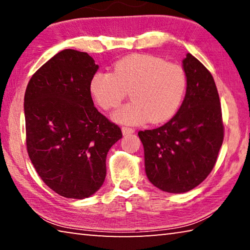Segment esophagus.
Wrapping results in <instances>:
<instances>
[{"label": "esophagus", "instance_id": "esophagus-1", "mask_svg": "<svg viewBox=\"0 0 250 250\" xmlns=\"http://www.w3.org/2000/svg\"><path fill=\"white\" fill-rule=\"evenodd\" d=\"M122 133H124V135H128V134H131L134 132V129L132 128H129V126H122Z\"/></svg>", "mask_w": 250, "mask_h": 250}]
</instances>
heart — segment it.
Returning a JSON list of instances; mask_svg holds the SVG:
<instances>
[{
  "label": "heart",
  "instance_id": "heart-1",
  "mask_svg": "<svg viewBox=\"0 0 250 250\" xmlns=\"http://www.w3.org/2000/svg\"><path fill=\"white\" fill-rule=\"evenodd\" d=\"M186 87L183 67L149 54L128 55L115 62L112 73L98 70L89 82L91 97L104 110L119 107L130 91L132 101L112 116L125 125L170 120L183 103Z\"/></svg>",
  "mask_w": 250,
  "mask_h": 250
}]
</instances>
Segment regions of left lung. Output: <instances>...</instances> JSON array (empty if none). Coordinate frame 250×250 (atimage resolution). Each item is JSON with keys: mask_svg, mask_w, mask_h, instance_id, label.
I'll use <instances>...</instances> for the list:
<instances>
[{"mask_svg": "<svg viewBox=\"0 0 250 250\" xmlns=\"http://www.w3.org/2000/svg\"><path fill=\"white\" fill-rule=\"evenodd\" d=\"M183 68L188 87L179 111L162 126L138 133L147 179L162 191L176 194L191 191L208 176L224 140L213 76L191 54L186 55Z\"/></svg>", "mask_w": 250, "mask_h": 250, "instance_id": "8db88e82", "label": "left lung"}]
</instances>
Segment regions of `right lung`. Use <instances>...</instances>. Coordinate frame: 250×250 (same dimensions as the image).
Instances as JSON below:
<instances>
[{
  "mask_svg": "<svg viewBox=\"0 0 250 250\" xmlns=\"http://www.w3.org/2000/svg\"><path fill=\"white\" fill-rule=\"evenodd\" d=\"M97 70L87 53L62 50L32 76L25 91L28 156L44 183L67 198L98 191L108 151L122 138L94 105L89 82Z\"/></svg>",
  "mask_w": 250,
  "mask_h": 250,
  "instance_id": "1",
  "label": "right lung"
}]
</instances>
